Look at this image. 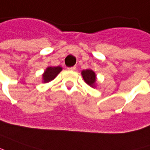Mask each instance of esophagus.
Masks as SVG:
<instances>
[{"label": "esophagus", "mask_w": 150, "mask_h": 150, "mask_svg": "<svg viewBox=\"0 0 150 150\" xmlns=\"http://www.w3.org/2000/svg\"><path fill=\"white\" fill-rule=\"evenodd\" d=\"M75 69H76V67H69L68 68V70H70V71H75Z\"/></svg>", "instance_id": "34e87169"}]
</instances>
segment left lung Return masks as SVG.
I'll return each instance as SVG.
<instances>
[{"label":"left lung","mask_w":150,"mask_h":150,"mask_svg":"<svg viewBox=\"0 0 150 150\" xmlns=\"http://www.w3.org/2000/svg\"><path fill=\"white\" fill-rule=\"evenodd\" d=\"M82 76H83V79L86 83H88V85L93 87L95 80H96V75L95 73L91 70H85V71H82Z\"/></svg>","instance_id":"8db88e82"}]
</instances>
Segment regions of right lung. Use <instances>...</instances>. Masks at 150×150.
<instances>
[{"mask_svg": "<svg viewBox=\"0 0 150 150\" xmlns=\"http://www.w3.org/2000/svg\"><path fill=\"white\" fill-rule=\"evenodd\" d=\"M62 67H47V70L44 72V74L42 75V78H43V82L47 83L57 76V75L61 72L62 71Z\"/></svg>", "mask_w": 150, "mask_h": 150, "instance_id": "add662e5", "label": "right lung"}]
</instances>
